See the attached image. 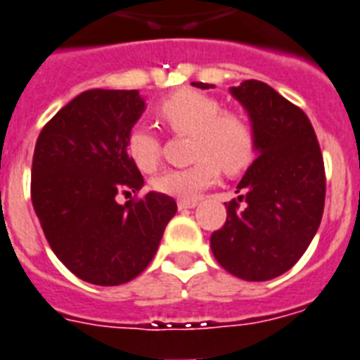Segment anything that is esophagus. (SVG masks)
<instances>
[{
  "instance_id": "esophagus-1",
  "label": "esophagus",
  "mask_w": 360,
  "mask_h": 360,
  "mask_svg": "<svg viewBox=\"0 0 360 360\" xmlns=\"http://www.w3.org/2000/svg\"><path fill=\"white\" fill-rule=\"evenodd\" d=\"M196 205H198L196 200H178V210H193Z\"/></svg>"
}]
</instances>
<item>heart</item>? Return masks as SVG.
Instances as JSON below:
<instances>
[{"label":"heart","instance_id":"1","mask_svg":"<svg viewBox=\"0 0 360 360\" xmlns=\"http://www.w3.org/2000/svg\"><path fill=\"white\" fill-rule=\"evenodd\" d=\"M156 115L174 134H191V165L167 169L155 178L158 193L180 200H195L224 173H240L255 156V133L238 112L222 110L218 100L193 89H180L156 105ZM125 149L143 173L160 162V140L149 127L136 125L125 140Z\"/></svg>","mask_w":360,"mask_h":360}]
</instances>
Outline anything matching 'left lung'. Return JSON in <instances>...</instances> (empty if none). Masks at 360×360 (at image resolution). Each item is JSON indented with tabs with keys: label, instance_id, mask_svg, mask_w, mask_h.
Instances as JSON below:
<instances>
[{
	"label": "left lung",
	"instance_id": "8db88e82",
	"mask_svg": "<svg viewBox=\"0 0 360 360\" xmlns=\"http://www.w3.org/2000/svg\"><path fill=\"white\" fill-rule=\"evenodd\" d=\"M231 94L250 116L259 158L236 186L240 196L226 204L211 250L226 271L262 282L293 268L311 244L326 198L324 160L308 116L275 89L245 79Z\"/></svg>",
	"mask_w": 360,
	"mask_h": 360
}]
</instances>
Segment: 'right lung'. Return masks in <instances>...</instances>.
Wrapping results in <instances>:
<instances>
[{"label":"right lung","instance_id":"right-lung-1","mask_svg":"<svg viewBox=\"0 0 360 360\" xmlns=\"http://www.w3.org/2000/svg\"><path fill=\"white\" fill-rule=\"evenodd\" d=\"M146 110L138 91L91 89L49 120L36 142L30 196L49 245L69 271L96 285L133 281L149 266L176 202L143 187L125 140Z\"/></svg>","mask_w":360,"mask_h":360}]
</instances>
